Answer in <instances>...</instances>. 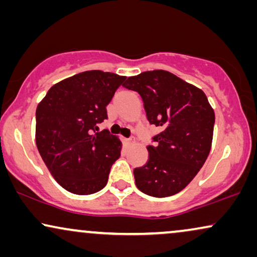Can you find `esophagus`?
<instances>
[{
	"instance_id": "1",
	"label": "esophagus",
	"mask_w": 257,
	"mask_h": 257,
	"mask_svg": "<svg viewBox=\"0 0 257 257\" xmlns=\"http://www.w3.org/2000/svg\"><path fill=\"white\" fill-rule=\"evenodd\" d=\"M133 142H135V138H128V139H126V143H127V144H132Z\"/></svg>"
}]
</instances>
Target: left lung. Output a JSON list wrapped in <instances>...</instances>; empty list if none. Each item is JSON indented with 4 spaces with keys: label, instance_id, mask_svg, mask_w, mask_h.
<instances>
[{
    "label": "left lung",
    "instance_id": "8db88e82",
    "mask_svg": "<svg viewBox=\"0 0 257 257\" xmlns=\"http://www.w3.org/2000/svg\"><path fill=\"white\" fill-rule=\"evenodd\" d=\"M122 86L139 93L147 120L161 127L147 146V163L133 170L137 187L156 198L177 194L198 174L212 146L215 114L206 94L164 70L128 77Z\"/></svg>",
    "mask_w": 257,
    "mask_h": 257
}]
</instances>
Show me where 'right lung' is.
<instances>
[{"mask_svg":"<svg viewBox=\"0 0 257 257\" xmlns=\"http://www.w3.org/2000/svg\"><path fill=\"white\" fill-rule=\"evenodd\" d=\"M126 77L99 70L80 72L55 84L36 110V145L56 181L78 195L107 184L121 144L98 124Z\"/></svg>","mask_w":257,"mask_h":257,"instance_id":"add662e5","label":"right lung"}]
</instances>
